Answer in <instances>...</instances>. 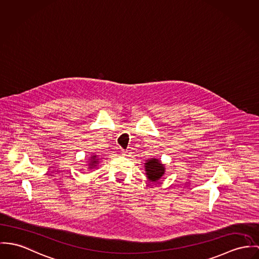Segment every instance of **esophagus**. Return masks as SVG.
Returning <instances> with one entry per match:
<instances>
[{"instance_id":"esophagus-1","label":"esophagus","mask_w":259,"mask_h":259,"mask_svg":"<svg viewBox=\"0 0 259 259\" xmlns=\"http://www.w3.org/2000/svg\"><path fill=\"white\" fill-rule=\"evenodd\" d=\"M122 155H123V156H126V155H127V152L123 150V151H122Z\"/></svg>"}]
</instances>
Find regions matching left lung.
Instances as JSON below:
<instances>
[{
  "instance_id": "obj_1",
  "label": "left lung",
  "mask_w": 259,
  "mask_h": 259,
  "mask_svg": "<svg viewBox=\"0 0 259 259\" xmlns=\"http://www.w3.org/2000/svg\"><path fill=\"white\" fill-rule=\"evenodd\" d=\"M145 164V174L147 176V179L151 182H157L158 180L162 178L165 171L164 164L161 163L159 159L152 158L150 159H146Z\"/></svg>"
}]
</instances>
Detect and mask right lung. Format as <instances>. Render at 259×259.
<instances>
[{"mask_svg":"<svg viewBox=\"0 0 259 259\" xmlns=\"http://www.w3.org/2000/svg\"><path fill=\"white\" fill-rule=\"evenodd\" d=\"M100 162V159L97 155H92L90 157V159L87 160V165H88V169H93L96 168L98 166V163Z\"/></svg>","mask_w":259,"mask_h":259,"instance_id":"1","label":"right lung"}]
</instances>
